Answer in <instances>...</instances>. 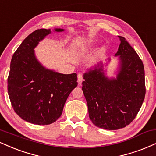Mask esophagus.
<instances>
[{
  "label": "esophagus",
  "mask_w": 156,
  "mask_h": 156,
  "mask_svg": "<svg viewBox=\"0 0 156 156\" xmlns=\"http://www.w3.org/2000/svg\"><path fill=\"white\" fill-rule=\"evenodd\" d=\"M83 75L81 74V73H79V74H78V84H80L83 82Z\"/></svg>",
  "instance_id": "1"
}]
</instances>
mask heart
I'll return each mask as SVG.
<instances>
[{
	"label": "heart",
	"mask_w": 156,
	"mask_h": 156,
	"mask_svg": "<svg viewBox=\"0 0 156 156\" xmlns=\"http://www.w3.org/2000/svg\"><path fill=\"white\" fill-rule=\"evenodd\" d=\"M97 44L96 40H89L85 42H78L76 44V49L78 53H83L86 51L91 49L93 47H94ZM105 51V48H102L101 50V52Z\"/></svg>",
	"instance_id": "obj_1"
}]
</instances>
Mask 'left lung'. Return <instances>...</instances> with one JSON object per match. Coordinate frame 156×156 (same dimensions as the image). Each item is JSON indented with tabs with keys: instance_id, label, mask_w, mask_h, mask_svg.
I'll return each instance as SVG.
<instances>
[{
	"instance_id": "left-lung-1",
	"label": "left lung",
	"mask_w": 156,
	"mask_h": 156,
	"mask_svg": "<svg viewBox=\"0 0 156 156\" xmlns=\"http://www.w3.org/2000/svg\"><path fill=\"white\" fill-rule=\"evenodd\" d=\"M115 56H119L116 78L109 79L98 65L83 75L82 90L87 102L89 119L96 126L116 130L130 124L141 108L145 96L142 61L125 37Z\"/></svg>"
}]
</instances>
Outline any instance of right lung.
I'll return each instance as SVG.
<instances>
[{"instance_id": "1", "label": "right lung", "mask_w": 156, "mask_h": 156, "mask_svg": "<svg viewBox=\"0 0 156 156\" xmlns=\"http://www.w3.org/2000/svg\"><path fill=\"white\" fill-rule=\"evenodd\" d=\"M49 33L51 30H37L24 39L13 54L8 77V93L15 112L36 125L57 121L69 94L78 85L76 73L65 75L48 70L35 57V47Z\"/></svg>"}]
</instances>
